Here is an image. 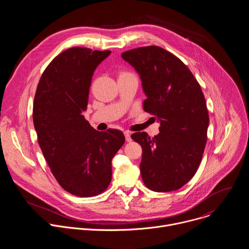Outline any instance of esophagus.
<instances>
[{
    "label": "esophagus",
    "mask_w": 249,
    "mask_h": 249,
    "mask_svg": "<svg viewBox=\"0 0 249 249\" xmlns=\"http://www.w3.org/2000/svg\"><path fill=\"white\" fill-rule=\"evenodd\" d=\"M125 135V139H126V142H131L132 141V138H131V133L129 132H125L124 133Z\"/></svg>",
    "instance_id": "34e87169"
}]
</instances>
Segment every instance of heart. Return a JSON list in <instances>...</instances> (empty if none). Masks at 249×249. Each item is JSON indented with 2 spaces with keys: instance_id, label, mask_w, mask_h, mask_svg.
<instances>
[{
  "instance_id": "b5f03b06",
  "label": "heart",
  "mask_w": 249,
  "mask_h": 249,
  "mask_svg": "<svg viewBox=\"0 0 249 249\" xmlns=\"http://www.w3.org/2000/svg\"><path fill=\"white\" fill-rule=\"evenodd\" d=\"M130 76H133V75L130 74L129 72H126V71H120V72L118 73V80L126 78V77H130Z\"/></svg>"
}]
</instances>
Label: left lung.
I'll list each match as a JSON object with an SVG mask.
<instances>
[{
  "mask_svg": "<svg viewBox=\"0 0 249 249\" xmlns=\"http://www.w3.org/2000/svg\"><path fill=\"white\" fill-rule=\"evenodd\" d=\"M121 57L140 76L144 110L160 123L153 139L146 132L131 136L143 150L142 178L156 192L179 189L196 173L207 142L209 115L201 87L180 59L160 47H140Z\"/></svg>",
  "mask_w": 249,
  "mask_h": 249,
  "instance_id": "left-lung-1",
  "label": "left lung"
}]
</instances>
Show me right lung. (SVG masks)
I'll use <instances>...</instances> for the list:
<instances>
[{
    "label": "right lung",
    "instance_id": "obj_1",
    "mask_svg": "<svg viewBox=\"0 0 249 249\" xmlns=\"http://www.w3.org/2000/svg\"><path fill=\"white\" fill-rule=\"evenodd\" d=\"M110 53L67 49L47 66L34 96L33 124L43 156L58 183L79 197L108 187L112 159L125 142L121 131H96L84 116L93 72Z\"/></svg>",
    "mask_w": 249,
    "mask_h": 249
}]
</instances>
